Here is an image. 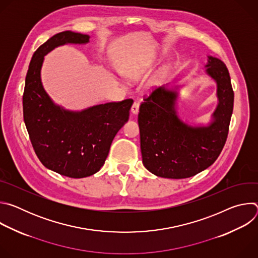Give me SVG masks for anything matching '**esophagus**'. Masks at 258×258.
<instances>
[{"instance_id":"obj_1","label":"esophagus","mask_w":258,"mask_h":258,"mask_svg":"<svg viewBox=\"0 0 258 258\" xmlns=\"http://www.w3.org/2000/svg\"><path fill=\"white\" fill-rule=\"evenodd\" d=\"M139 107H140V103L137 102V101H135L134 104H133V106H132V113H133V114L137 115V114L139 113Z\"/></svg>"}]
</instances>
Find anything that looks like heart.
<instances>
[{"mask_svg":"<svg viewBox=\"0 0 258 258\" xmlns=\"http://www.w3.org/2000/svg\"><path fill=\"white\" fill-rule=\"evenodd\" d=\"M124 76L126 79L128 80H132V81H135V80H138L141 76V70L137 67H131V68H127L126 70H124Z\"/></svg>","mask_w":258,"mask_h":258,"instance_id":"b5f03b06","label":"heart"}]
</instances>
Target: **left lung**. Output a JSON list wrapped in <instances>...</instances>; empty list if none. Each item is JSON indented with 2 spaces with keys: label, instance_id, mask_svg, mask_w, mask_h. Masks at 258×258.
Wrapping results in <instances>:
<instances>
[{
  "label": "left lung",
  "instance_id": "1",
  "mask_svg": "<svg viewBox=\"0 0 258 258\" xmlns=\"http://www.w3.org/2000/svg\"><path fill=\"white\" fill-rule=\"evenodd\" d=\"M206 73L217 85L218 104L212 121L192 126L177 116V92L160 87L140 106L141 152L144 166L167 178H186L209 167L226 144L234 107V91L226 64L208 56Z\"/></svg>",
  "mask_w": 258,
  "mask_h": 258
}]
</instances>
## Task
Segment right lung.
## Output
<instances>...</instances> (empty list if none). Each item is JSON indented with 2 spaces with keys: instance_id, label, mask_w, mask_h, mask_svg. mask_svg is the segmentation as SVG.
I'll return each instance as SVG.
<instances>
[{
  "instance_id": "add662e5",
  "label": "right lung",
  "mask_w": 258,
  "mask_h": 258,
  "mask_svg": "<svg viewBox=\"0 0 258 258\" xmlns=\"http://www.w3.org/2000/svg\"><path fill=\"white\" fill-rule=\"evenodd\" d=\"M89 39L88 34L66 30L40 46L31 58L23 93V118L36 156L47 168L72 178L100 170L134 102L126 99L69 111L46 93L41 81L44 56L56 47L87 44Z\"/></svg>"
}]
</instances>
